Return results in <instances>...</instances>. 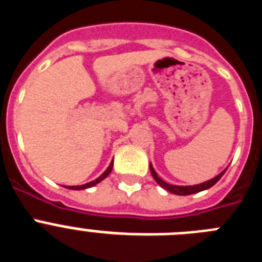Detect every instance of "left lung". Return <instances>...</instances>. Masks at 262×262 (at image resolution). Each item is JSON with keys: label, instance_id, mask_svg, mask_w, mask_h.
Segmentation results:
<instances>
[{"label": "left lung", "instance_id": "left-lung-1", "mask_svg": "<svg viewBox=\"0 0 262 262\" xmlns=\"http://www.w3.org/2000/svg\"><path fill=\"white\" fill-rule=\"evenodd\" d=\"M149 169H151L152 177L155 178V181H156L157 184L160 185V186L164 187V189H166V190L170 191V193L177 194V195H190V194L200 193V191L206 190V189H210V187L214 186V185L216 184L219 180H221L222 176H223L224 172L227 170V169H226V170H223L221 174H217L216 177H214L212 180H209V181L203 182V184L193 185V186H177V185H170V184H166L165 181H163V180H161V178L157 176V173L155 172V169H154V166H152V165H149Z\"/></svg>", "mask_w": 262, "mask_h": 262}]
</instances>
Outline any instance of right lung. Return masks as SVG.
<instances>
[{
    "mask_svg": "<svg viewBox=\"0 0 262 262\" xmlns=\"http://www.w3.org/2000/svg\"><path fill=\"white\" fill-rule=\"evenodd\" d=\"M111 169H113V161H111L110 165H108V168L106 169L105 172H103L102 174L99 176V177L97 178V180H94V181L88 182V184H85V185H80V186H66V187H68V189H72V190H84V189H88V187L94 186V185H97V184H98V182H101V181H102V180H105V178L107 177L108 174H110Z\"/></svg>",
    "mask_w": 262,
    "mask_h": 262,
    "instance_id": "1",
    "label": "right lung"
}]
</instances>
